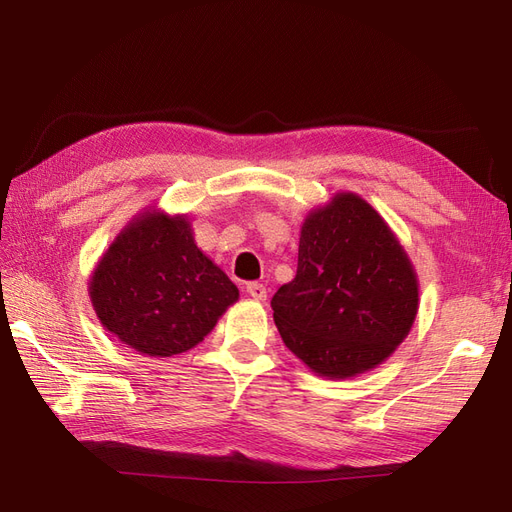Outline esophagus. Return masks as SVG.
Returning a JSON list of instances; mask_svg holds the SVG:
<instances>
[{"label":"esophagus","instance_id":"obj_1","mask_svg":"<svg viewBox=\"0 0 512 512\" xmlns=\"http://www.w3.org/2000/svg\"><path fill=\"white\" fill-rule=\"evenodd\" d=\"M245 292L250 294V297L256 299V301H267V288L262 286V284H258V282L247 284V286H245Z\"/></svg>","mask_w":512,"mask_h":512}]
</instances>
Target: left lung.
<instances>
[{
  "label": "left lung",
  "mask_w": 512,
  "mask_h": 512,
  "mask_svg": "<svg viewBox=\"0 0 512 512\" xmlns=\"http://www.w3.org/2000/svg\"><path fill=\"white\" fill-rule=\"evenodd\" d=\"M286 348L314 374L354 378L408 337L418 280L391 226L354 192L307 213L294 280L271 299Z\"/></svg>",
  "instance_id": "obj_1"
}]
</instances>
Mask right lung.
Returning a JSON list of instances; mask_svg holds the SVG:
<instances>
[{
    "instance_id": "1",
    "label": "right lung",
    "mask_w": 512,
    "mask_h": 512,
    "mask_svg": "<svg viewBox=\"0 0 512 512\" xmlns=\"http://www.w3.org/2000/svg\"><path fill=\"white\" fill-rule=\"evenodd\" d=\"M89 299L121 344L164 359L203 342L239 290L200 252L185 215L145 209L98 260Z\"/></svg>"
}]
</instances>
